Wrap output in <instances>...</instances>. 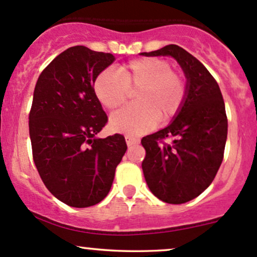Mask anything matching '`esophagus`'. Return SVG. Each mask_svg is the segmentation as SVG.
<instances>
[{
  "label": "esophagus",
  "mask_w": 257,
  "mask_h": 257,
  "mask_svg": "<svg viewBox=\"0 0 257 257\" xmlns=\"http://www.w3.org/2000/svg\"><path fill=\"white\" fill-rule=\"evenodd\" d=\"M125 143L128 146L135 145V144H139V139L132 137V135H125Z\"/></svg>",
  "instance_id": "esophagus-1"
}]
</instances>
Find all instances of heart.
<instances>
[{
	"label": "heart",
	"mask_w": 257,
	"mask_h": 257,
	"mask_svg": "<svg viewBox=\"0 0 257 257\" xmlns=\"http://www.w3.org/2000/svg\"><path fill=\"white\" fill-rule=\"evenodd\" d=\"M96 98L107 110L123 105L134 93L135 105L114 112L110 118L113 132L140 135L151 131L159 119L173 118L184 105L186 81L159 58H140L122 65L116 72L106 70L94 82Z\"/></svg>",
	"instance_id": "1"
}]
</instances>
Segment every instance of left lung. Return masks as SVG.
Masks as SVG:
<instances>
[{"label": "left lung", "instance_id": "1", "mask_svg": "<svg viewBox=\"0 0 257 257\" xmlns=\"http://www.w3.org/2000/svg\"><path fill=\"white\" fill-rule=\"evenodd\" d=\"M143 55H170L187 78L186 99L175 119L141 139L146 151L141 167L151 192L169 204H182L209 187L222 163L227 139L225 102L211 73L181 47L169 44ZM167 138L172 140L169 144Z\"/></svg>", "mask_w": 257, "mask_h": 257}]
</instances>
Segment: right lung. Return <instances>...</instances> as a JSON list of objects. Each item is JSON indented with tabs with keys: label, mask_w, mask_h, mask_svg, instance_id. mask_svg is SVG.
<instances>
[{
	"label": "right lung",
	"mask_w": 257,
	"mask_h": 257,
	"mask_svg": "<svg viewBox=\"0 0 257 257\" xmlns=\"http://www.w3.org/2000/svg\"><path fill=\"white\" fill-rule=\"evenodd\" d=\"M111 53L75 46L41 72L29 114L32 157L53 196L73 208L101 202L126 151L120 134L98 139L107 116L94 91Z\"/></svg>",
	"instance_id": "add662e5"
}]
</instances>
